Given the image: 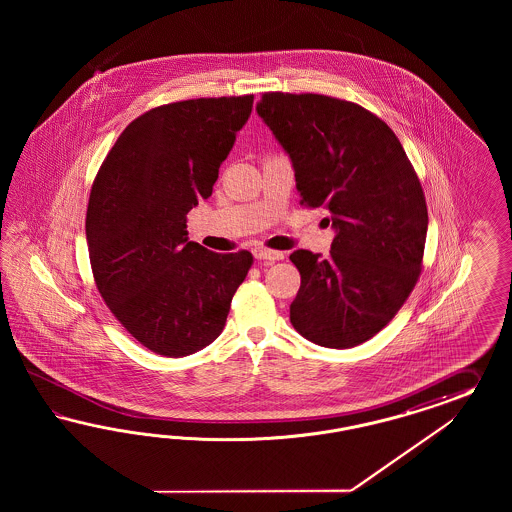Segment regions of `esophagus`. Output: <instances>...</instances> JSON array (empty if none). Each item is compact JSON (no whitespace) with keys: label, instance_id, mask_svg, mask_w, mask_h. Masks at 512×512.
I'll return each instance as SVG.
<instances>
[{"label":"esophagus","instance_id":"obj_1","mask_svg":"<svg viewBox=\"0 0 512 512\" xmlns=\"http://www.w3.org/2000/svg\"><path fill=\"white\" fill-rule=\"evenodd\" d=\"M253 255H255V259L266 261V263H274V261L283 259V251H274V249L257 248L253 251Z\"/></svg>","mask_w":512,"mask_h":512}]
</instances>
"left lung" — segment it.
<instances>
[{
    "mask_svg": "<svg viewBox=\"0 0 512 512\" xmlns=\"http://www.w3.org/2000/svg\"><path fill=\"white\" fill-rule=\"evenodd\" d=\"M257 114L295 169L311 208L334 229L330 257L296 249L300 272L291 323L321 347L373 338L419 279L428 210L419 178L383 120L349 101L315 93H264Z\"/></svg>",
    "mask_w": 512,
    "mask_h": 512,
    "instance_id": "obj_1",
    "label": "left lung"
}]
</instances>
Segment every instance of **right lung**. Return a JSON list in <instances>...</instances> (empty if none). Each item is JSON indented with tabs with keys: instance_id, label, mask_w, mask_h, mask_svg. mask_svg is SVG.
I'll return each mask as SVG.
<instances>
[{
	"instance_id": "obj_1",
	"label": "right lung",
	"mask_w": 512,
	"mask_h": 512,
	"mask_svg": "<svg viewBox=\"0 0 512 512\" xmlns=\"http://www.w3.org/2000/svg\"><path fill=\"white\" fill-rule=\"evenodd\" d=\"M253 95L189 99L127 125L93 182L86 240L114 317L163 357L193 355L221 334L248 276L249 251L214 253L187 238L186 216L212 195Z\"/></svg>"
}]
</instances>
